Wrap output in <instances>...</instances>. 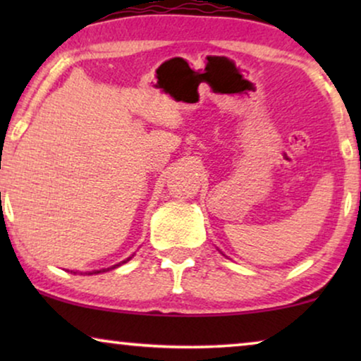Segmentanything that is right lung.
<instances>
[{"label":"right lung","mask_w":361,"mask_h":361,"mask_svg":"<svg viewBox=\"0 0 361 361\" xmlns=\"http://www.w3.org/2000/svg\"><path fill=\"white\" fill-rule=\"evenodd\" d=\"M126 261H130V258H128V259H125V261H121V263H118V264H115V266H111V268H106V269H100V271H92V273H88V274H98V273H105V271H110V269H113V268H118V266H121L123 263H126Z\"/></svg>","instance_id":"right-lung-1"}]
</instances>
